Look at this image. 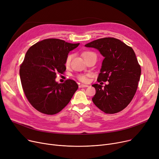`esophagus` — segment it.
Listing matches in <instances>:
<instances>
[{
	"label": "esophagus",
	"instance_id": "esophagus-1",
	"mask_svg": "<svg viewBox=\"0 0 159 159\" xmlns=\"http://www.w3.org/2000/svg\"><path fill=\"white\" fill-rule=\"evenodd\" d=\"M89 86L88 85H86V84H80L79 85V88H87Z\"/></svg>",
	"mask_w": 159,
	"mask_h": 159
}]
</instances>
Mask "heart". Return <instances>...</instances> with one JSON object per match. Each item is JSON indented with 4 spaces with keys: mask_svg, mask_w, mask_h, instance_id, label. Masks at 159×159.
Wrapping results in <instances>:
<instances>
[{
    "mask_svg": "<svg viewBox=\"0 0 159 159\" xmlns=\"http://www.w3.org/2000/svg\"><path fill=\"white\" fill-rule=\"evenodd\" d=\"M90 53H91V52H86V53H84V54H83V57H84V56H86V55H87L88 54H90ZM71 57H72L71 55H68V56H67L66 59V65H68L70 63ZM88 75H83V74H82V75H79L78 76H77V78L81 82H86L88 80Z\"/></svg>",
    "mask_w": 159,
    "mask_h": 159,
    "instance_id": "b5f03b06",
    "label": "heart"
}]
</instances>
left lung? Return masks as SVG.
<instances>
[{
	"label": "left lung",
	"mask_w": 159,
	"mask_h": 159,
	"mask_svg": "<svg viewBox=\"0 0 159 159\" xmlns=\"http://www.w3.org/2000/svg\"><path fill=\"white\" fill-rule=\"evenodd\" d=\"M85 46L98 49L104 57L97 81L109 82L104 87L92 85L96 89L93 103L106 113L122 111L134 97L140 80L141 68L134 51L121 40L111 37L93 40Z\"/></svg>",
	"instance_id": "obj_1"
}]
</instances>
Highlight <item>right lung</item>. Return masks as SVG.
Here are the masks:
<instances>
[{
    "label": "right lung",
    "mask_w": 159,
    "mask_h": 159,
    "mask_svg": "<svg viewBox=\"0 0 159 159\" xmlns=\"http://www.w3.org/2000/svg\"><path fill=\"white\" fill-rule=\"evenodd\" d=\"M79 43L48 39L31 46L20 67V77L25 95L32 106L40 113L55 115L67 106L79 88L68 79L58 84L57 73L66 71V59Z\"/></svg>",
    "instance_id": "obj_1"
}]
</instances>
